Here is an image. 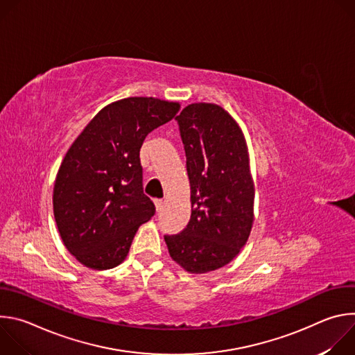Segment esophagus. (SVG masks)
Listing matches in <instances>:
<instances>
[{"label":"esophagus","instance_id":"1","mask_svg":"<svg viewBox=\"0 0 355 355\" xmlns=\"http://www.w3.org/2000/svg\"><path fill=\"white\" fill-rule=\"evenodd\" d=\"M155 202H156V208H157V211L160 212V211L164 208V200H163V199H156Z\"/></svg>","mask_w":355,"mask_h":355}]
</instances>
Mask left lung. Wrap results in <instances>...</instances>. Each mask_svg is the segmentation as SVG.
Here are the masks:
<instances>
[{
    "instance_id": "1",
    "label": "left lung",
    "mask_w": 355,
    "mask_h": 355,
    "mask_svg": "<svg viewBox=\"0 0 355 355\" xmlns=\"http://www.w3.org/2000/svg\"><path fill=\"white\" fill-rule=\"evenodd\" d=\"M187 157L191 219L164 236L171 259L192 274L229 264L247 243L254 214V184L237 122L222 107L198 103L175 118Z\"/></svg>"
}]
</instances>
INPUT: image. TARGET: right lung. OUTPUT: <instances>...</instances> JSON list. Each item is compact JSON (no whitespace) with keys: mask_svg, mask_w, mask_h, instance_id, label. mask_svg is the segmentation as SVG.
<instances>
[{"mask_svg":"<svg viewBox=\"0 0 355 355\" xmlns=\"http://www.w3.org/2000/svg\"><path fill=\"white\" fill-rule=\"evenodd\" d=\"M178 111V103L153 96L116 101L67 150L55 181L53 212L66 248L83 266H119L139 226L156 214L143 192L140 147Z\"/></svg>","mask_w":355,"mask_h":355,"instance_id":"add662e5","label":"right lung"}]
</instances>
